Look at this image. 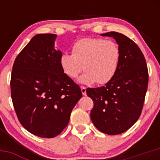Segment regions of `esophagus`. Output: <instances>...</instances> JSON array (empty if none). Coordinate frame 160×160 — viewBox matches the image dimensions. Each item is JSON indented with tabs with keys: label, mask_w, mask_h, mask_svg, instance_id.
Segmentation results:
<instances>
[{
	"label": "esophagus",
	"mask_w": 160,
	"mask_h": 160,
	"mask_svg": "<svg viewBox=\"0 0 160 160\" xmlns=\"http://www.w3.org/2000/svg\"><path fill=\"white\" fill-rule=\"evenodd\" d=\"M81 92H82V93H83V95H86L87 94V90H86V88H85V87H81Z\"/></svg>",
	"instance_id": "34e87169"
}]
</instances>
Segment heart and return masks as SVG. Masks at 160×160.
<instances>
[{
    "label": "heart",
    "instance_id": "heart-1",
    "mask_svg": "<svg viewBox=\"0 0 160 160\" xmlns=\"http://www.w3.org/2000/svg\"><path fill=\"white\" fill-rule=\"evenodd\" d=\"M121 59L118 43L100 38H84L76 42L72 54L63 53L59 59L61 68L71 79L85 72L79 81L85 84L96 82L102 85L108 83L117 72Z\"/></svg>",
    "mask_w": 160,
    "mask_h": 160
}]
</instances>
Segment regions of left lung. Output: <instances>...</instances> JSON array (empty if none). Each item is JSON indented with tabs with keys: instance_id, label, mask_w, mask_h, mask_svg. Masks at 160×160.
<instances>
[{
	"instance_id": "1",
	"label": "left lung",
	"mask_w": 160,
	"mask_h": 160,
	"mask_svg": "<svg viewBox=\"0 0 160 160\" xmlns=\"http://www.w3.org/2000/svg\"><path fill=\"white\" fill-rule=\"evenodd\" d=\"M101 35L115 39L121 59L115 75L108 83L87 89V94L93 101L90 118L103 133L118 135L129 129L141 114L149 73L144 55L132 39L116 32Z\"/></svg>"
}]
</instances>
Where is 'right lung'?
<instances>
[{"instance_id":"obj_1","label":"right lung","mask_w":160,"mask_h":160,"mask_svg":"<svg viewBox=\"0 0 160 160\" xmlns=\"http://www.w3.org/2000/svg\"><path fill=\"white\" fill-rule=\"evenodd\" d=\"M57 35L38 34L18 55L11 77V94L19 122L30 133L53 138L67 127L81 90L61 68Z\"/></svg>"}]
</instances>
